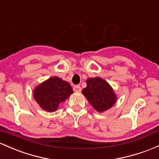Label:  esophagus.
I'll return each mask as SVG.
<instances>
[{"label": "esophagus", "mask_w": 159, "mask_h": 159, "mask_svg": "<svg viewBox=\"0 0 159 159\" xmlns=\"http://www.w3.org/2000/svg\"><path fill=\"white\" fill-rule=\"evenodd\" d=\"M74 91L75 92H80L82 91V89L80 85H75L74 87Z\"/></svg>", "instance_id": "esophagus-1"}]
</instances>
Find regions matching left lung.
<instances>
[{
    "label": "left lung",
    "instance_id": "8db88e82",
    "mask_svg": "<svg viewBox=\"0 0 159 159\" xmlns=\"http://www.w3.org/2000/svg\"><path fill=\"white\" fill-rule=\"evenodd\" d=\"M87 86L82 93L86 98L90 104L99 113L109 110L117 101L116 94L106 80L97 76L86 80Z\"/></svg>",
    "mask_w": 159,
    "mask_h": 159
}]
</instances>
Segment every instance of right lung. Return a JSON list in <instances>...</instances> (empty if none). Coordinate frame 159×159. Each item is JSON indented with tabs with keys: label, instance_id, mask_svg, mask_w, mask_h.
Here are the masks:
<instances>
[{
	"label": "right lung",
	"instance_id": "add662e5",
	"mask_svg": "<svg viewBox=\"0 0 159 159\" xmlns=\"http://www.w3.org/2000/svg\"><path fill=\"white\" fill-rule=\"evenodd\" d=\"M73 93L70 83L58 76H52L35 87L33 97L43 110L55 112Z\"/></svg>",
	"mask_w": 159,
	"mask_h": 159
}]
</instances>
